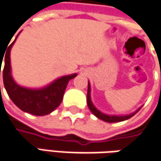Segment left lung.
<instances>
[{
  "mask_svg": "<svg viewBox=\"0 0 161 161\" xmlns=\"http://www.w3.org/2000/svg\"><path fill=\"white\" fill-rule=\"evenodd\" d=\"M90 93H91V86H90V84L88 82V91H87V105L90 108L92 112L93 115H95L97 117L98 119H102L105 122H108V123H114V122H120V121H124V120H126V119H130L132 118L135 114H136V112L140 109H138L137 111L134 112V113L130 114V115H125V116H109V115H106V114L102 113L100 110H98L97 108H95L93 106V104L92 103L91 101V96H90Z\"/></svg>",
  "mask_w": 161,
  "mask_h": 161,
  "instance_id": "obj_1",
  "label": "left lung"
}]
</instances>
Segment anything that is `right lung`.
Masks as SVG:
<instances>
[{"label":"right lung","mask_w":161,"mask_h":161,"mask_svg":"<svg viewBox=\"0 0 161 161\" xmlns=\"http://www.w3.org/2000/svg\"><path fill=\"white\" fill-rule=\"evenodd\" d=\"M16 39L8 46L4 56L5 61L3 72V84L8 97L11 99L16 106L25 112L35 116H44L50 114L55 108H58V105L61 103L69 81L75 77L76 74L61 76L51 85L41 89H29L19 86L11 76L9 57L10 49L14 44ZM3 59V58H0V75Z\"/></svg>","instance_id":"right-lung-1"}]
</instances>
